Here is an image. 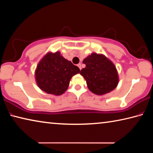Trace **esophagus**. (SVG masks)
<instances>
[{
    "label": "esophagus",
    "instance_id": "esophagus-1",
    "mask_svg": "<svg viewBox=\"0 0 153 153\" xmlns=\"http://www.w3.org/2000/svg\"><path fill=\"white\" fill-rule=\"evenodd\" d=\"M77 66H78L79 69H80V70H81V69H82V64L81 63H79L78 65H77Z\"/></svg>",
    "mask_w": 153,
    "mask_h": 153
}]
</instances>
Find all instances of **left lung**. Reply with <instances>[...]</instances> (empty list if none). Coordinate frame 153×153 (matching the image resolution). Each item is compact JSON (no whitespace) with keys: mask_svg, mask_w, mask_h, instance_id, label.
Here are the masks:
<instances>
[{"mask_svg":"<svg viewBox=\"0 0 153 153\" xmlns=\"http://www.w3.org/2000/svg\"><path fill=\"white\" fill-rule=\"evenodd\" d=\"M86 67L80 71L86 81L87 86L92 93L103 95L117 86L118 72L110 59L102 54L92 53L83 60Z\"/></svg>","mask_w":153,"mask_h":153,"instance_id":"1","label":"left lung"}]
</instances>
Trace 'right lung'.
Here are the masks:
<instances>
[{"label":"right lung","instance_id":"right-lung-1","mask_svg":"<svg viewBox=\"0 0 153 153\" xmlns=\"http://www.w3.org/2000/svg\"><path fill=\"white\" fill-rule=\"evenodd\" d=\"M79 72V67L65 59L59 51L48 52L36 67L35 79L42 91L59 96L65 92L71 77Z\"/></svg>","mask_w":153,"mask_h":153}]
</instances>
